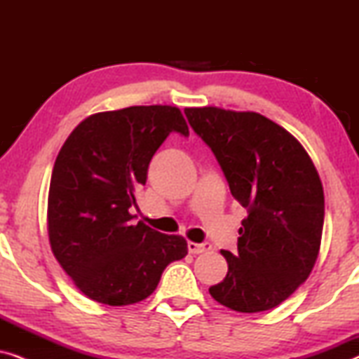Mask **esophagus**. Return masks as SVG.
<instances>
[{
	"label": "esophagus",
	"mask_w": 359,
	"mask_h": 359,
	"mask_svg": "<svg viewBox=\"0 0 359 359\" xmlns=\"http://www.w3.org/2000/svg\"><path fill=\"white\" fill-rule=\"evenodd\" d=\"M210 250V243L204 242V243H194V242H188V252L193 253V255H199V253H204Z\"/></svg>",
	"instance_id": "1"
}]
</instances>
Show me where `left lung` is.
I'll return each mask as SVG.
<instances>
[{
    "mask_svg": "<svg viewBox=\"0 0 359 359\" xmlns=\"http://www.w3.org/2000/svg\"><path fill=\"white\" fill-rule=\"evenodd\" d=\"M184 114L248 212L237 253L222 250L229 271L210 296L237 312L269 311L306 281L320 250L325 201L316 166L287 130L258 112L186 107Z\"/></svg>",
    "mask_w": 359,
    "mask_h": 359,
    "instance_id": "1",
    "label": "left lung"
}]
</instances>
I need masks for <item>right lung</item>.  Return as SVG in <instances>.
Returning a JSON list of instances; mask_svg holds the SVG:
<instances>
[{
  "instance_id": "obj_1",
  "label": "right lung",
  "mask_w": 359,
  "mask_h": 359,
  "mask_svg": "<svg viewBox=\"0 0 359 359\" xmlns=\"http://www.w3.org/2000/svg\"><path fill=\"white\" fill-rule=\"evenodd\" d=\"M171 132L189 135L178 107L132 106L86 117L58 151L48 240L60 266L93 301H144L165 268L188 255L183 237L134 224L130 214L151 156Z\"/></svg>"
}]
</instances>
